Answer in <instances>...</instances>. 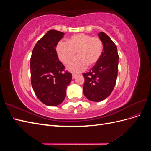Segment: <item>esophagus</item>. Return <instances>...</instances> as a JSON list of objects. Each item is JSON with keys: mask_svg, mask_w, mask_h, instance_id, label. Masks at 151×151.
<instances>
[{"mask_svg": "<svg viewBox=\"0 0 151 151\" xmlns=\"http://www.w3.org/2000/svg\"><path fill=\"white\" fill-rule=\"evenodd\" d=\"M76 76H77V75H76V74H72V79H75Z\"/></svg>", "mask_w": 151, "mask_h": 151, "instance_id": "1", "label": "esophagus"}]
</instances>
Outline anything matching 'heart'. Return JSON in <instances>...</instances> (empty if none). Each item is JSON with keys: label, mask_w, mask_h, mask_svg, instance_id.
<instances>
[{"label": "heart", "mask_w": 151, "mask_h": 151, "mask_svg": "<svg viewBox=\"0 0 151 151\" xmlns=\"http://www.w3.org/2000/svg\"><path fill=\"white\" fill-rule=\"evenodd\" d=\"M56 51L63 64H67L77 52V57L68 65L67 69L77 73L85 70L87 66H94L99 61L103 52V43L98 37L84 33L76 34L67 39V43L59 42Z\"/></svg>", "instance_id": "1"}]
</instances>
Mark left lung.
Here are the masks:
<instances>
[{
    "mask_svg": "<svg viewBox=\"0 0 151 151\" xmlns=\"http://www.w3.org/2000/svg\"><path fill=\"white\" fill-rule=\"evenodd\" d=\"M103 43V52L99 61L91 69L84 73L83 92L91 101L99 102L111 93L118 75V58L116 45L104 32L98 33Z\"/></svg>",
    "mask_w": 151,
    "mask_h": 151,
    "instance_id": "obj_1",
    "label": "left lung"
}]
</instances>
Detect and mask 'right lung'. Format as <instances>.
<instances>
[{"label": "right lung", "mask_w": 151, "mask_h": 151, "mask_svg": "<svg viewBox=\"0 0 151 151\" xmlns=\"http://www.w3.org/2000/svg\"><path fill=\"white\" fill-rule=\"evenodd\" d=\"M64 33L50 30L40 39L32 52L30 69L31 85L41 102L49 106L61 104L72 80L71 73L65 71L56 51Z\"/></svg>", "instance_id": "1"}]
</instances>
